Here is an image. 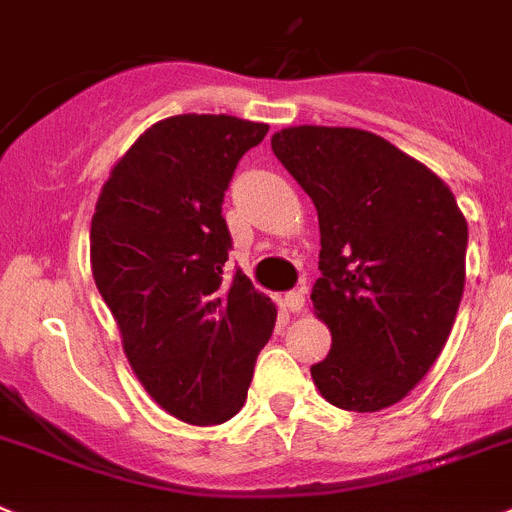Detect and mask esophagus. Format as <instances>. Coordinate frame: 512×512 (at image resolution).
Returning a JSON list of instances; mask_svg holds the SVG:
<instances>
[{
    "label": "esophagus",
    "mask_w": 512,
    "mask_h": 512,
    "mask_svg": "<svg viewBox=\"0 0 512 512\" xmlns=\"http://www.w3.org/2000/svg\"><path fill=\"white\" fill-rule=\"evenodd\" d=\"M285 308L290 313H300L305 308V292L303 290H295V292H287L285 295Z\"/></svg>",
    "instance_id": "34e87169"
}]
</instances>
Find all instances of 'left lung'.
<instances>
[{
	"instance_id": "1",
	"label": "left lung",
	"mask_w": 512,
	"mask_h": 512,
	"mask_svg": "<svg viewBox=\"0 0 512 512\" xmlns=\"http://www.w3.org/2000/svg\"><path fill=\"white\" fill-rule=\"evenodd\" d=\"M277 160L316 204L321 253L310 300L331 331L310 368L329 404L381 412L443 352L466 285L469 227L427 165L352 126H287Z\"/></svg>"
}]
</instances>
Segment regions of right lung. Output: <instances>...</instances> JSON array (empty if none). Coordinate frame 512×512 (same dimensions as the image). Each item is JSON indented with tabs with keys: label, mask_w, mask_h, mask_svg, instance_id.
I'll list each match as a JSON object with an SVG mask.
<instances>
[{
	"label": "right lung",
	"mask_w": 512,
	"mask_h": 512,
	"mask_svg": "<svg viewBox=\"0 0 512 512\" xmlns=\"http://www.w3.org/2000/svg\"><path fill=\"white\" fill-rule=\"evenodd\" d=\"M269 126L183 113L157 121L113 165L90 225V266L131 370L189 425L240 412L277 305L243 272L225 277L222 199Z\"/></svg>",
	"instance_id": "add662e5"
}]
</instances>
